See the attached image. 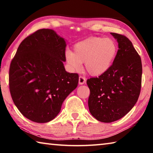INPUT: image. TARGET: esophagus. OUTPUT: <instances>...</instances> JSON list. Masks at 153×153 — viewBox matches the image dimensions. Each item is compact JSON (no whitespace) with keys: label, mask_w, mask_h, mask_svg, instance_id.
<instances>
[{"label":"esophagus","mask_w":153,"mask_h":153,"mask_svg":"<svg viewBox=\"0 0 153 153\" xmlns=\"http://www.w3.org/2000/svg\"><path fill=\"white\" fill-rule=\"evenodd\" d=\"M85 83H86V79H85V77H82V76H79V84L82 85V84H84Z\"/></svg>","instance_id":"esophagus-1"}]
</instances>
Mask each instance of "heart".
Listing matches in <instances>:
<instances>
[{
    "instance_id": "b5f03b06",
    "label": "heart",
    "mask_w": 153,
    "mask_h": 153,
    "mask_svg": "<svg viewBox=\"0 0 153 153\" xmlns=\"http://www.w3.org/2000/svg\"><path fill=\"white\" fill-rule=\"evenodd\" d=\"M73 53L67 51L65 62L71 71H77L84 63L88 74L102 76L109 70L118 53V46L111 38L92 37L75 44Z\"/></svg>"
}]
</instances>
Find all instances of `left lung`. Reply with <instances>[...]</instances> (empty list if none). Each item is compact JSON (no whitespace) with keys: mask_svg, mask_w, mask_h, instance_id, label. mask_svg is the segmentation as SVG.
I'll return each mask as SVG.
<instances>
[{"mask_svg":"<svg viewBox=\"0 0 153 153\" xmlns=\"http://www.w3.org/2000/svg\"><path fill=\"white\" fill-rule=\"evenodd\" d=\"M118 53L109 70L87 80L90 113L98 121L111 123L124 117L138 99L141 89V59L128 38L111 33Z\"/></svg>","mask_w":153,"mask_h":153,"instance_id":"1","label":"left lung"}]
</instances>
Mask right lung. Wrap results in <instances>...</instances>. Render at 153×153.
<instances>
[{
    "label": "right lung",
    "instance_id": "1",
    "mask_svg": "<svg viewBox=\"0 0 153 153\" xmlns=\"http://www.w3.org/2000/svg\"><path fill=\"white\" fill-rule=\"evenodd\" d=\"M67 44L55 31L41 29L22 41L9 69V88L23 115L47 123L60 112L62 104L76 88L79 76L65 71Z\"/></svg>",
    "mask_w": 153,
    "mask_h": 153
}]
</instances>
